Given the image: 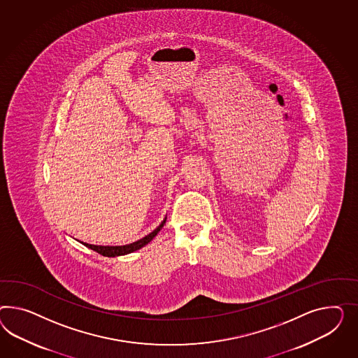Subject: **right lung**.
<instances>
[{
    "label": "right lung",
    "mask_w": 358,
    "mask_h": 358,
    "mask_svg": "<svg viewBox=\"0 0 358 358\" xmlns=\"http://www.w3.org/2000/svg\"><path fill=\"white\" fill-rule=\"evenodd\" d=\"M165 222H166V216L164 217V220L160 222V225L154 229L150 234L145 236L143 238L138 240V241L133 242V243H127V245H122V246H103V245H91V243H86V242H80L83 243L85 246H87L88 249L94 250V252H99L104 257H120V255H126V254H130V252H136L139 249H142L143 246H145L147 243L152 241L155 238V236L157 233L160 232V229L164 227Z\"/></svg>",
    "instance_id": "right-lung-1"
}]
</instances>
